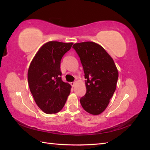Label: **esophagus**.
I'll return each instance as SVG.
<instances>
[{
	"mask_svg": "<svg viewBox=\"0 0 150 150\" xmlns=\"http://www.w3.org/2000/svg\"><path fill=\"white\" fill-rule=\"evenodd\" d=\"M71 86H72V87H74L75 84H76V83H75V82H72V83H71Z\"/></svg>",
	"mask_w": 150,
	"mask_h": 150,
	"instance_id": "1",
	"label": "esophagus"
}]
</instances>
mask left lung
<instances>
[{"mask_svg":"<svg viewBox=\"0 0 150 150\" xmlns=\"http://www.w3.org/2000/svg\"><path fill=\"white\" fill-rule=\"evenodd\" d=\"M83 65L86 93L81 106L90 114L99 115L106 110L114 94L118 71L112 58L100 45L94 42L76 43L72 46Z\"/></svg>","mask_w":150,"mask_h":150,"instance_id":"left-lung-1","label":"left lung"}]
</instances>
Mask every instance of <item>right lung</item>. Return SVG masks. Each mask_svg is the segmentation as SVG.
I'll return each instance as SVG.
<instances>
[{
    "mask_svg": "<svg viewBox=\"0 0 150 150\" xmlns=\"http://www.w3.org/2000/svg\"><path fill=\"white\" fill-rule=\"evenodd\" d=\"M72 44L58 41L45 43L30 64L29 89L35 103L46 114L59 112L70 94L71 86L62 81L60 66L62 56Z\"/></svg>",
    "mask_w": 150,
    "mask_h": 150,
    "instance_id": "add662e5",
    "label": "right lung"
}]
</instances>
